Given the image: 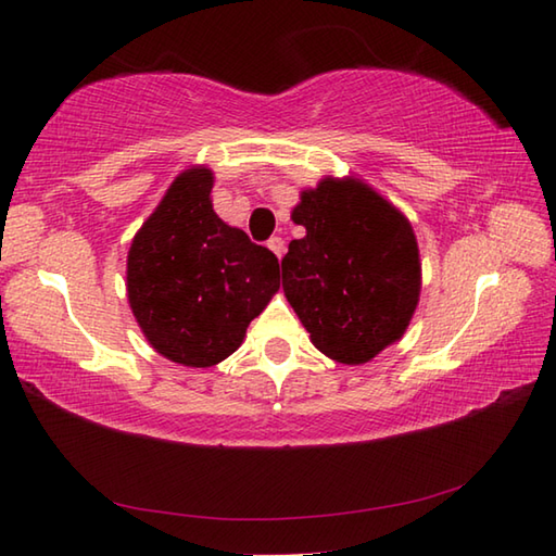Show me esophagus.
Masks as SVG:
<instances>
[{"label":"esophagus","mask_w":556,"mask_h":556,"mask_svg":"<svg viewBox=\"0 0 556 556\" xmlns=\"http://www.w3.org/2000/svg\"><path fill=\"white\" fill-rule=\"evenodd\" d=\"M267 245H269V251L275 253L277 257H281L287 253V243H285V239H279V236H271V239L267 241Z\"/></svg>","instance_id":"esophagus-1"}]
</instances>
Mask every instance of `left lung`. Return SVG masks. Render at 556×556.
<instances>
[{
  "label": "left lung",
  "instance_id": "left-lung-1",
  "mask_svg": "<svg viewBox=\"0 0 556 556\" xmlns=\"http://www.w3.org/2000/svg\"><path fill=\"white\" fill-rule=\"evenodd\" d=\"M303 239L281 260V287L327 358L363 365L396 344L418 308L416 233L394 203L356 176H323L291 210Z\"/></svg>",
  "mask_w": 556,
  "mask_h": 556
}]
</instances>
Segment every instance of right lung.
Segmentation results:
<instances>
[{
    "mask_svg": "<svg viewBox=\"0 0 556 556\" xmlns=\"http://www.w3.org/2000/svg\"><path fill=\"white\" fill-rule=\"evenodd\" d=\"M215 174L184 169L134 236L126 257L131 313L160 356L212 368L243 344L279 291V263L212 210Z\"/></svg>",
    "mask_w": 556,
    "mask_h": 556,
    "instance_id": "add662e5",
    "label": "right lung"
}]
</instances>
